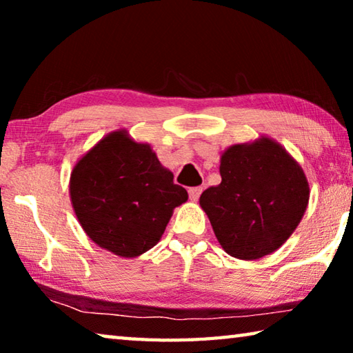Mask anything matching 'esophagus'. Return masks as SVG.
I'll use <instances>...</instances> for the list:
<instances>
[{
    "mask_svg": "<svg viewBox=\"0 0 353 353\" xmlns=\"http://www.w3.org/2000/svg\"><path fill=\"white\" fill-rule=\"evenodd\" d=\"M201 193H202V188L201 187H193V188H190L188 190V194H190V199L193 201V202H196L199 199V196H201Z\"/></svg>",
    "mask_w": 353,
    "mask_h": 353,
    "instance_id": "1",
    "label": "esophagus"
}]
</instances>
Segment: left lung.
<instances>
[{
    "label": "left lung",
    "mask_w": 353,
    "mask_h": 353,
    "mask_svg": "<svg viewBox=\"0 0 353 353\" xmlns=\"http://www.w3.org/2000/svg\"><path fill=\"white\" fill-rule=\"evenodd\" d=\"M221 183L199 204L230 256L259 260L288 240L303 218L310 185L302 166L270 137L232 145L221 154Z\"/></svg>",
    "instance_id": "left-lung-1"
}]
</instances>
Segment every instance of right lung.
Here are the masks:
<instances>
[{"label":"right lung","mask_w":353,"mask_h":353,"mask_svg":"<svg viewBox=\"0 0 353 353\" xmlns=\"http://www.w3.org/2000/svg\"><path fill=\"white\" fill-rule=\"evenodd\" d=\"M148 143L128 130L107 134L77 160L70 199L83 232L101 249L135 259L160 241L188 193L172 182Z\"/></svg>","instance_id":"1"}]
</instances>
